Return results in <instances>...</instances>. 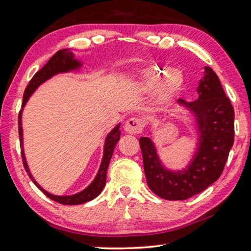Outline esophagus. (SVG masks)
<instances>
[{"label":"esophagus","mask_w":251,"mask_h":251,"mask_svg":"<svg viewBox=\"0 0 251 251\" xmlns=\"http://www.w3.org/2000/svg\"><path fill=\"white\" fill-rule=\"evenodd\" d=\"M124 129L126 133L131 134V135L139 134L142 133V130L144 129V123L143 121L138 120V118H130V120H128L125 123Z\"/></svg>","instance_id":"34e87169"}]
</instances>
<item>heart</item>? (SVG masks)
I'll list each match as a JSON object with an SVG mask.
<instances>
[{
    "instance_id": "1",
    "label": "heart",
    "mask_w": 251,
    "mask_h": 251,
    "mask_svg": "<svg viewBox=\"0 0 251 251\" xmlns=\"http://www.w3.org/2000/svg\"><path fill=\"white\" fill-rule=\"evenodd\" d=\"M138 73L148 83H155L161 76H165L155 92V101L159 106L167 105L169 101L175 99L181 92L185 84L184 74L179 70H172L168 66L151 65L139 70Z\"/></svg>"
}]
</instances>
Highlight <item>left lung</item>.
I'll return each mask as SVG.
<instances>
[{"label":"left lung","mask_w":251,"mask_h":251,"mask_svg":"<svg viewBox=\"0 0 251 251\" xmlns=\"http://www.w3.org/2000/svg\"><path fill=\"white\" fill-rule=\"evenodd\" d=\"M194 101L178 100L192 113L197 130L196 150L187 167L171 171L161 164L154 142L139 138L147 185L157 196L167 201H184L205 190L222 175L233 144L235 112L225 94L217 74L205 66Z\"/></svg>","instance_id":"1"}]
</instances>
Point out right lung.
<instances>
[{
	"mask_svg": "<svg viewBox=\"0 0 251 251\" xmlns=\"http://www.w3.org/2000/svg\"><path fill=\"white\" fill-rule=\"evenodd\" d=\"M83 66V63L76 59L74 56V53L72 52L70 49L59 50L58 52L55 53L50 61L42 67V69L37 72V73L33 76L32 79L29 80L27 87L25 88L24 95H23V104L22 109L20 110L19 114V136H20V144H21V152H22V159L25 171H26L27 175L33 180L34 184L36 185L37 188H40L46 196L52 199L54 201H57L62 205H79V203L87 202L93 199L96 198L101 193V190L106 185V175H107V169L110 158L113 156L114 148H115L117 142L121 138V130L120 126L121 124L116 125L114 128L110 130V133L106 136L105 144H104V151H103V158H101V163L99 172H97L96 176L90 185L86 188L83 189L82 192L77 194L71 195V196H57V195H53L37 184V181L34 179L33 175L29 172L28 165L26 158H25L24 154V147H23V127H22V113L24 106L26 105L29 97L32 96L34 92L37 90V87L45 83L46 80L53 77L54 75L61 74V73H69L72 71H78L80 67Z\"/></svg>",
	"mask_w": 251,
	"mask_h": 251,
	"instance_id": "1",
	"label": "right lung"
}]
</instances>
